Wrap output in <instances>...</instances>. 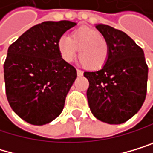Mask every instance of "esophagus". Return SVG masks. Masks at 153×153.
Returning a JSON list of instances; mask_svg holds the SVG:
<instances>
[{
	"label": "esophagus",
	"instance_id": "esophagus-1",
	"mask_svg": "<svg viewBox=\"0 0 153 153\" xmlns=\"http://www.w3.org/2000/svg\"><path fill=\"white\" fill-rule=\"evenodd\" d=\"M83 71H82V70L81 69H77V75L78 76H83Z\"/></svg>",
	"mask_w": 153,
	"mask_h": 153
}]
</instances>
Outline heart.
Listing matches in <instances>:
<instances>
[{
    "label": "heart",
    "mask_w": 153,
    "mask_h": 153,
    "mask_svg": "<svg viewBox=\"0 0 153 153\" xmlns=\"http://www.w3.org/2000/svg\"><path fill=\"white\" fill-rule=\"evenodd\" d=\"M61 58L71 62L77 53L80 62L87 69L102 68L108 60L109 45L100 33L90 28L82 27L72 32L71 36H62L57 42Z\"/></svg>",
    "instance_id": "b5f03b06"
}]
</instances>
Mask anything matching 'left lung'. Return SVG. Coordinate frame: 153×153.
<instances>
[{"label": "left lung", "instance_id": "8db88e82", "mask_svg": "<svg viewBox=\"0 0 153 153\" xmlns=\"http://www.w3.org/2000/svg\"><path fill=\"white\" fill-rule=\"evenodd\" d=\"M109 45L105 65L85 71L86 91L92 114L109 124L126 122L138 112L147 95L148 65L144 51L124 32L105 24L96 25Z\"/></svg>", "mask_w": 153, "mask_h": 153}]
</instances>
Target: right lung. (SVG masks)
<instances>
[{
    "instance_id": "1",
    "label": "right lung",
    "mask_w": 153,
    "mask_h": 153,
    "mask_svg": "<svg viewBox=\"0 0 153 153\" xmlns=\"http://www.w3.org/2000/svg\"><path fill=\"white\" fill-rule=\"evenodd\" d=\"M75 25L69 20L44 21L9 46L5 93L13 111L26 122L47 124L61 114L77 71L61 58L57 42Z\"/></svg>"
}]
</instances>
